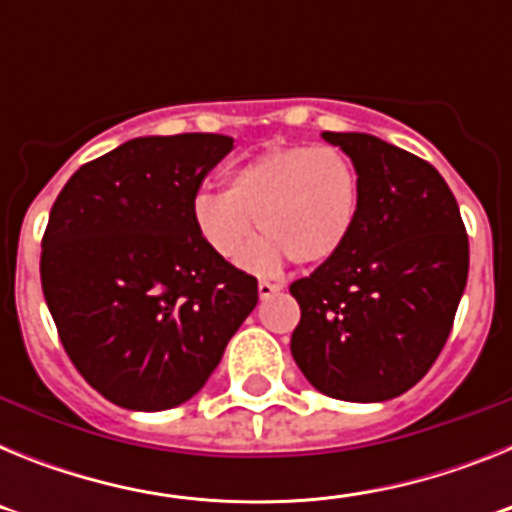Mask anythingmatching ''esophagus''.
I'll list each match as a JSON object with an SVG mask.
<instances>
[{"mask_svg":"<svg viewBox=\"0 0 512 512\" xmlns=\"http://www.w3.org/2000/svg\"><path fill=\"white\" fill-rule=\"evenodd\" d=\"M279 292V284H271V282H259V297L266 300V297L277 295Z\"/></svg>","mask_w":512,"mask_h":512,"instance_id":"obj_1","label":"esophagus"}]
</instances>
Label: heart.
<instances>
[{
	"label": "heart",
	"instance_id": "1",
	"mask_svg": "<svg viewBox=\"0 0 512 512\" xmlns=\"http://www.w3.org/2000/svg\"><path fill=\"white\" fill-rule=\"evenodd\" d=\"M361 205L359 169L341 148L274 146L233 166L225 192L192 200L197 235L217 259L238 261L259 228L248 266L271 271L292 259L325 264L354 233Z\"/></svg>",
	"mask_w": 512,
	"mask_h": 512
}]
</instances>
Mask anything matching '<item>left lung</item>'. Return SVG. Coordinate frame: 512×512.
I'll use <instances>...</instances> for the list:
<instances>
[{"label": "left lung", "mask_w": 512, "mask_h": 512, "mask_svg": "<svg viewBox=\"0 0 512 512\" xmlns=\"http://www.w3.org/2000/svg\"><path fill=\"white\" fill-rule=\"evenodd\" d=\"M359 169L346 246L289 284L302 318L292 356L307 382L346 402H382L428 374L454 325L469 238L428 161L366 133H323Z\"/></svg>", "instance_id": "8db88e82"}]
</instances>
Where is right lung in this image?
Listing matches in <instances>:
<instances>
[{
  "mask_svg": "<svg viewBox=\"0 0 512 512\" xmlns=\"http://www.w3.org/2000/svg\"><path fill=\"white\" fill-rule=\"evenodd\" d=\"M230 148L215 133L128 140L53 202L45 302L71 364L120 408L156 413L197 395L259 302L256 277L217 259L192 223V200Z\"/></svg>",
  "mask_w": 512,
  "mask_h": 512,
  "instance_id": "add662e5",
  "label": "right lung"
}]
</instances>
